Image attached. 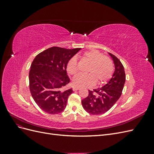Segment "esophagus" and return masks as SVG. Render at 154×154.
Here are the masks:
<instances>
[{"instance_id":"34e87169","label":"esophagus","mask_w":154,"mask_h":154,"mask_svg":"<svg viewBox=\"0 0 154 154\" xmlns=\"http://www.w3.org/2000/svg\"><path fill=\"white\" fill-rule=\"evenodd\" d=\"M80 89V88H78V87H73L72 88V90L74 91H78V90H79Z\"/></svg>"}]
</instances>
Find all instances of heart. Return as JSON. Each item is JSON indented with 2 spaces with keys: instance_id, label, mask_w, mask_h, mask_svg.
Returning <instances> with one entry per match:
<instances>
[{
  "instance_id": "obj_1",
  "label": "heart",
  "mask_w": 154,
  "mask_h": 154,
  "mask_svg": "<svg viewBox=\"0 0 154 154\" xmlns=\"http://www.w3.org/2000/svg\"><path fill=\"white\" fill-rule=\"evenodd\" d=\"M83 58L91 63L87 74H78L74 77L72 85L78 88L91 87L96 83L104 84L112 77L114 72V64L112 60L103 53L96 50L87 51L82 55ZM67 71L70 74H75L78 71L77 59L72 57L67 65Z\"/></svg>"
}]
</instances>
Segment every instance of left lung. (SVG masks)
<instances>
[{
  "instance_id": "8db88e82",
  "label": "left lung",
  "mask_w": 154,
  "mask_h": 154,
  "mask_svg": "<svg viewBox=\"0 0 154 154\" xmlns=\"http://www.w3.org/2000/svg\"><path fill=\"white\" fill-rule=\"evenodd\" d=\"M109 54L115 66L112 77L102 87L88 91V96L82 101L83 109L91 114L98 115L106 112L122 94L126 79L124 67L117 57Z\"/></svg>"
}]
</instances>
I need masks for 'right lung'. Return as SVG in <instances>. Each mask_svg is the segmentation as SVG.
I'll list each match as a JSON object with an SVG mask.
<instances>
[{"label": "right lung", "instance_id": "1", "mask_svg": "<svg viewBox=\"0 0 154 154\" xmlns=\"http://www.w3.org/2000/svg\"><path fill=\"white\" fill-rule=\"evenodd\" d=\"M81 48L67 49L52 47L39 53L32 61L29 73V90L35 103L50 114L66 109L72 88L65 89L70 82L67 65Z\"/></svg>", "mask_w": 154, "mask_h": 154}]
</instances>
